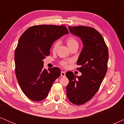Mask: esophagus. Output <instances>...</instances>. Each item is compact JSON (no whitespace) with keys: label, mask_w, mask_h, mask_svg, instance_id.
I'll list each match as a JSON object with an SVG mask.
<instances>
[{"label":"esophagus","mask_w":124,"mask_h":124,"mask_svg":"<svg viewBox=\"0 0 124 124\" xmlns=\"http://www.w3.org/2000/svg\"><path fill=\"white\" fill-rule=\"evenodd\" d=\"M65 75H66V73H65V72H63V71H62V72H61V76L62 77L65 76Z\"/></svg>","instance_id":"esophagus-1"}]
</instances>
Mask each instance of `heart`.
<instances>
[{"instance_id":"obj_1","label":"heart","mask_w":124,"mask_h":124,"mask_svg":"<svg viewBox=\"0 0 124 124\" xmlns=\"http://www.w3.org/2000/svg\"><path fill=\"white\" fill-rule=\"evenodd\" d=\"M65 42L68 45V46L70 49L74 47V46H79V42L77 41V39L73 36H69L68 37H67L65 39ZM59 45V41H56L54 42L53 45H52V52H55L57 49ZM72 62V60H67V61H61L59 62V64L62 66L64 67V68H66L69 65L70 63Z\"/></svg>"}]
</instances>
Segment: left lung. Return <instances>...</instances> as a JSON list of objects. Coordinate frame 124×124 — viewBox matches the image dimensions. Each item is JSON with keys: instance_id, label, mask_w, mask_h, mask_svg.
I'll list each match as a JSON object with an SVG mask.
<instances>
[{"instance_id": "obj_1", "label": "left lung", "mask_w": 124, "mask_h": 124, "mask_svg": "<svg viewBox=\"0 0 124 124\" xmlns=\"http://www.w3.org/2000/svg\"><path fill=\"white\" fill-rule=\"evenodd\" d=\"M71 33L82 39L83 48L77 61V70L82 76H76L67 72L69 79L67 96L74 104L89 101L97 92L107 70L108 50L101 34L94 28L86 26L69 27Z\"/></svg>"}]
</instances>
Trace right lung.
I'll use <instances>...</instances> for the list:
<instances>
[{"mask_svg": "<svg viewBox=\"0 0 124 124\" xmlns=\"http://www.w3.org/2000/svg\"><path fill=\"white\" fill-rule=\"evenodd\" d=\"M68 32L65 25L43 24L31 26L21 35L15 50V72L21 90L31 100L45 99L61 75L57 67L44 69L43 59L54 41Z\"/></svg>", "mask_w": 124, "mask_h": 124, "instance_id": "add662e5", "label": "right lung"}]
</instances>
